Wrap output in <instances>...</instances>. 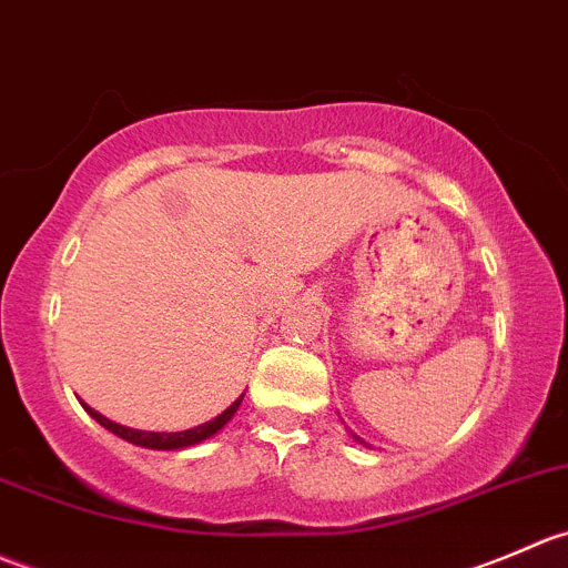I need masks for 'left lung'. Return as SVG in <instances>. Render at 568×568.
<instances>
[{
	"label": "left lung",
	"instance_id": "obj_1",
	"mask_svg": "<svg viewBox=\"0 0 568 568\" xmlns=\"http://www.w3.org/2000/svg\"><path fill=\"white\" fill-rule=\"evenodd\" d=\"M356 442H364V439H358V436H356Z\"/></svg>",
	"mask_w": 568,
	"mask_h": 568
}]
</instances>
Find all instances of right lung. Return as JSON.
<instances>
[{"label": "right lung", "mask_w": 568, "mask_h": 568, "mask_svg": "<svg viewBox=\"0 0 568 568\" xmlns=\"http://www.w3.org/2000/svg\"><path fill=\"white\" fill-rule=\"evenodd\" d=\"M243 397L245 395H240L237 400H234L232 406L226 408V412L217 414V417L210 419V423L199 425V428L179 430V434H154V430H134V428H126V425H118V423H112V419L101 417V414L93 412L91 406H85V408H88V414H91V417L95 419V423L101 425V428L112 430V434L121 436V439H126V442H132V445L149 447V450H182V447H193V445H199V442H204V439H210V436H215L217 430H221L223 425H226L229 419L234 417V414H237V408H240V403H243Z\"/></svg>", "instance_id": "obj_1"}]
</instances>
